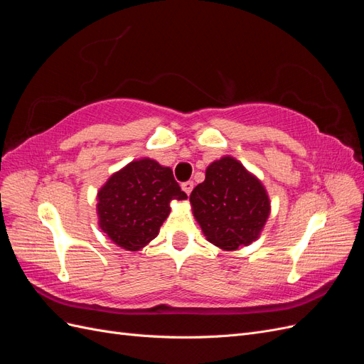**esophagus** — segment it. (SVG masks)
Returning <instances> with one entry per match:
<instances>
[{
	"label": "esophagus",
	"mask_w": 364,
	"mask_h": 364,
	"mask_svg": "<svg viewBox=\"0 0 364 364\" xmlns=\"http://www.w3.org/2000/svg\"><path fill=\"white\" fill-rule=\"evenodd\" d=\"M181 186H182V190L190 196L191 191H193V188H194V183H193V181H188V182H183Z\"/></svg>",
	"instance_id": "obj_1"
}]
</instances>
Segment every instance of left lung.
I'll list each match as a JSON object with an SVG mask.
<instances>
[{"label": "left lung", "mask_w": 364, "mask_h": 364, "mask_svg": "<svg viewBox=\"0 0 364 364\" xmlns=\"http://www.w3.org/2000/svg\"><path fill=\"white\" fill-rule=\"evenodd\" d=\"M190 202L206 240L228 252L258 240L270 215L262 182L232 156L208 165L205 181L193 190Z\"/></svg>", "instance_id": "obj_1"}]
</instances>
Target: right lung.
Here are the masks:
<instances>
[{
    "mask_svg": "<svg viewBox=\"0 0 364 364\" xmlns=\"http://www.w3.org/2000/svg\"><path fill=\"white\" fill-rule=\"evenodd\" d=\"M185 199L170 167L150 158L132 161L98 190V226L117 246L136 252L158 237L170 202Z\"/></svg>",
    "mask_w": 364,
    "mask_h": 364,
    "instance_id": "1",
    "label": "right lung"
}]
</instances>
